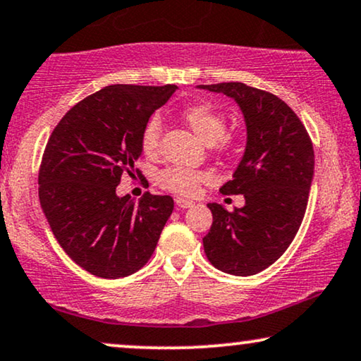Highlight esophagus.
<instances>
[{
    "instance_id": "1",
    "label": "esophagus",
    "mask_w": 361,
    "mask_h": 361,
    "mask_svg": "<svg viewBox=\"0 0 361 361\" xmlns=\"http://www.w3.org/2000/svg\"><path fill=\"white\" fill-rule=\"evenodd\" d=\"M176 204L179 205L180 209H187V207H192V205H194L192 200H187V199H182V197H176Z\"/></svg>"
}]
</instances>
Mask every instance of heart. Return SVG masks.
<instances>
[{
	"label": "heart",
	"mask_w": 361,
	"mask_h": 361,
	"mask_svg": "<svg viewBox=\"0 0 361 361\" xmlns=\"http://www.w3.org/2000/svg\"><path fill=\"white\" fill-rule=\"evenodd\" d=\"M182 116H184L189 128L207 144H212L219 139L224 140V142L227 140L224 137L227 130L226 118H224L222 112H219L214 106L207 104V102H197V104L187 106L182 111ZM161 118L154 114L146 121L142 130H140V149H142L146 156L157 154L159 144H161ZM210 180H212V174L209 171L189 169V167L180 166L166 167L157 176L159 185L174 192V194L185 195V197L197 195L200 187L209 184Z\"/></svg>",
	"instance_id": "obj_1"
}]
</instances>
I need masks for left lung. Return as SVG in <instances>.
<instances>
[{
	"mask_svg": "<svg viewBox=\"0 0 361 361\" xmlns=\"http://www.w3.org/2000/svg\"><path fill=\"white\" fill-rule=\"evenodd\" d=\"M240 106L247 124V147L226 195L243 194L245 205L228 212L209 204L212 226L202 238L215 269L254 275L283 255L305 215L313 179V144L305 126L287 102L243 82L202 84Z\"/></svg>",
	"mask_w": 361,
	"mask_h": 361,
	"instance_id": "obj_1",
	"label": "left lung"
}]
</instances>
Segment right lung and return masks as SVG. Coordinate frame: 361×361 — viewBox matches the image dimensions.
<instances>
[{
	"label": "right lung",
	"mask_w": 361,
	"mask_h": 361,
	"mask_svg": "<svg viewBox=\"0 0 361 361\" xmlns=\"http://www.w3.org/2000/svg\"><path fill=\"white\" fill-rule=\"evenodd\" d=\"M176 89L106 86L73 106L49 135L37 176L41 207L63 250L96 277L142 269L171 217V195L147 192L135 204L116 187L121 177L142 176L134 167L140 130Z\"/></svg>",
	"instance_id": "add662e5"
}]
</instances>
